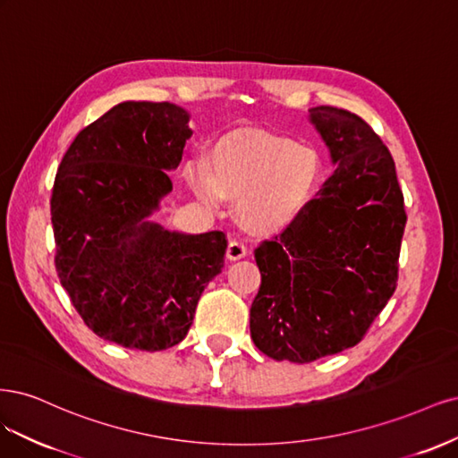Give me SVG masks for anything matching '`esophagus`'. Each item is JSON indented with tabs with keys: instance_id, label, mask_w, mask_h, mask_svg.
<instances>
[{
	"instance_id": "1",
	"label": "esophagus",
	"mask_w": 458,
	"mask_h": 458,
	"mask_svg": "<svg viewBox=\"0 0 458 458\" xmlns=\"http://www.w3.org/2000/svg\"><path fill=\"white\" fill-rule=\"evenodd\" d=\"M247 255V245L242 240H232L226 249V259L228 260H240Z\"/></svg>"
}]
</instances>
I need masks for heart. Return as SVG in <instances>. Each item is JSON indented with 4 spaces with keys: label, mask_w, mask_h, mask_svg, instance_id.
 Instances as JSON below:
<instances>
[{
    "label": "heart",
    "mask_w": 458,
    "mask_h": 458,
    "mask_svg": "<svg viewBox=\"0 0 458 458\" xmlns=\"http://www.w3.org/2000/svg\"><path fill=\"white\" fill-rule=\"evenodd\" d=\"M211 166L191 159L184 173L205 203L238 199V215L247 226L282 228L301 216L314 199L323 161L310 146L260 131H238L220 139Z\"/></svg>",
    "instance_id": "obj_1"
}]
</instances>
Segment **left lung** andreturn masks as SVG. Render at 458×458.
Wrapping results in <instances>:
<instances>
[{"mask_svg":"<svg viewBox=\"0 0 458 458\" xmlns=\"http://www.w3.org/2000/svg\"><path fill=\"white\" fill-rule=\"evenodd\" d=\"M335 173L306 211L255 249L260 289L250 338L277 361L356 346L395 291L407 215L394 159L360 115L310 110Z\"/></svg>","mask_w":458,"mask_h":458,"instance_id":"left-lung-1","label":"left lung"}]
</instances>
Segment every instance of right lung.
I'll return each instance as SVG.
<instances>
[{"label":"right lung","mask_w":458,"mask_h":458,"mask_svg":"<svg viewBox=\"0 0 458 458\" xmlns=\"http://www.w3.org/2000/svg\"><path fill=\"white\" fill-rule=\"evenodd\" d=\"M190 114L125 100L73 139L51 198L55 267L95 335L123 348L179 344L225 267L223 232H171L150 216L173 190Z\"/></svg>","instance_id":"1"}]
</instances>
